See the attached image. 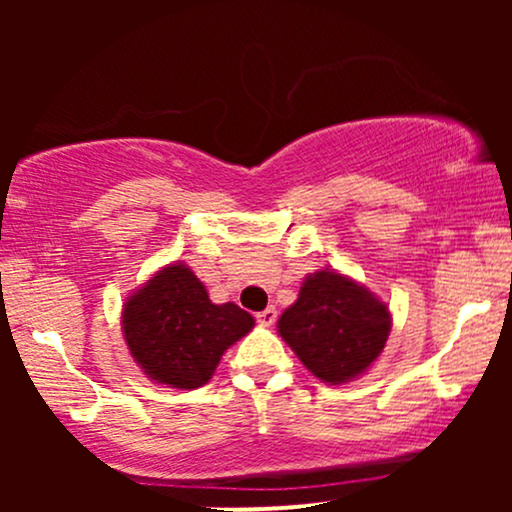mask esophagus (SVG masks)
Here are the masks:
<instances>
[{"mask_svg":"<svg viewBox=\"0 0 512 512\" xmlns=\"http://www.w3.org/2000/svg\"><path fill=\"white\" fill-rule=\"evenodd\" d=\"M276 315H279V313H276V308H274V305H269V308H264L262 310V313H257L255 317H257V322H262V325H274V322H276Z\"/></svg>","mask_w":512,"mask_h":512,"instance_id":"34e87169","label":"esophagus"}]
</instances>
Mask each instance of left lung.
<instances>
[{"instance_id": "1", "label": "left lung", "mask_w": 512, "mask_h": 512, "mask_svg": "<svg viewBox=\"0 0 512 512\" xmlns=\"http://www.w3.org/2000/svg\"><path fill=\"white\" fill-rule=\"evenodd\" d=\"M279 334L303 366L325 383L356 378L380 356L390 313L373 293L337 272H317L279 317Z\"/></svg>"}]
</instances>
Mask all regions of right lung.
Wrapping results in <instances>:
<instances>
[{"instance_id":"add662e5","label":"right lung","mask_w":512,"mask_h":512,"mask_svg":"<svg viewBox=\"0 0 512 512\" xmlns=\"http://www.w3.org/2000/svg\"><path fill=\"white\" fill-rule=\"evenodd\" d=\"M255 325L236 303L214 305L185 264L161 269L125 303L122 330L134 361L158 383L195 390L214 375L223 351Z\"/></svg>"}]
</instances>
